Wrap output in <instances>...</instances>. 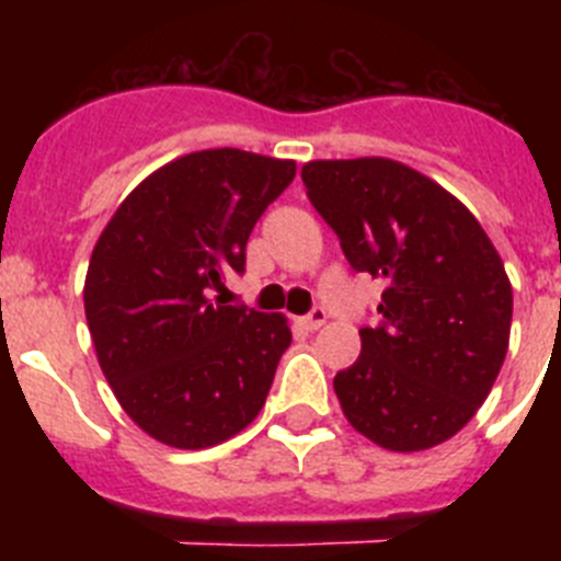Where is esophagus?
<instances>
[{"label": "esophagus", "instance_id": "obj_1", "mask_svg": "<svg viewBox=\"0 0 561 561\" xmlns=\"http://www.w3.org/2000/svg\"><path fill=\"white\" fill-rule=\"evenodd\" d=\"M325 320H329V311H325L323 306H314V309L300 320V323H304L306 331H317V329H323Z\"/></svg>", "mask_w": 561, "mask_h": 561}]
</instances>
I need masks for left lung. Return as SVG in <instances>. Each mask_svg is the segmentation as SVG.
Wrapping results in <instances>:
<instances>
[{
    "instance_id": "obj_1",
    "label": "left lung",
    "mask_w": 561,
    "mask_h": 561,
    "mask_svg": "<svg viewBox=\"0 0 561 561\" xmlns=\"http://www.w3.org/2000/svg\"><path fill=\"white\" fill-rule=\"evenodd\" d=\"M311 205L356 272L385 277L376 329L334 376L351 427L390 453L444 444L469 424L503 368L512 284L453 193L385 157L306 162Z\"/></svg>"
}]
</instances>
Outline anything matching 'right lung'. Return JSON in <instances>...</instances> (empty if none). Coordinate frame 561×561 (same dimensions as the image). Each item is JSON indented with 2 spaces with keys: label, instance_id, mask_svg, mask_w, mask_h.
I'll return each mask as SVG.
<instances>
[{
  "label": "right lung",
  "instance_id": "add662e5",
  "mask_svg": "<svg viewBox=\"0 0 561 561\" xmlns=\"http://www.w3.org/2000/svg\"><path fill=\"white\" fill-rule=\"evenodd\" d=\"M297 165L238 148L193 151L140 182L98 238L83 309L128 419L176 449L252 424L289 348L284 314L225 306L247 238Z\"/></svg>",
  "mask_w": 561,
  "mask_h": 561
}]
</instances>
